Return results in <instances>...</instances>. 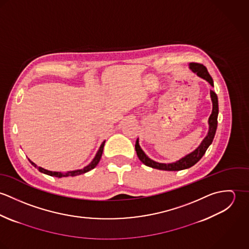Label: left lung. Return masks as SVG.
Masks as SVG:
<instances>
[{
	"mask_svg": "<svg viewBox=\"0 0 249 249\" xmlns=\"http://www.w3.org/2000/svg\"><path fill=\"white\" fill-rule=\"evenodd\" d=\"M189 68L197 76H199V77L205 79L206 81H208L211 84V86L213 87V78L209 74V72L207 71L205 66H203L202 64H198V63H190ZM210 96H211V101H212V104H213V109H212V113H211V115L209 117V120H208L209 130H208V133H207L206 137L202 140L201 143L194 151L185 155L184 157H182L181 159H179L176 162H173V163H159V162H156V161H153L152 159H150L143 152V150L139 144V139H137L136 143H135V149H136V152H137V155H138V158L140 159V161L143 163L145 166L150 167L152 169H157V170H161V171H171V172L189 169V168L193 167L195 164H196L202 158V156L206 152L207 148L213 142V137H214V134H215V130H216V126H217V115H218L217 96L212 90H210Z\"/></svg>",
	"mask_w": 249,
	"mask_h": 249,
	"instance_id": "1",
	"label": "left lung"
}]
</instances>
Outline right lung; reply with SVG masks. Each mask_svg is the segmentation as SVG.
<instances>
[{"mask_svg":"<svg viewBox=\"0 0 249 249\" xmlns=\"http://www.w3.org/2000/svg\"><path fill=\"white\" fill-rule=\"evenodd\" d=\"M105 143H106V141H104V142H102V144H101V146H100L98 152L96 153V156H95L94 159L92 160V162H91L89 165H87L86 167H84L83 169H81V170H75V171H71V172H67V173L52 172V171L45 170V169H43V168H41V167H37L36 164H35L33 161H31L30 159H29V160H30V162L32 163V165H33L34 167H36V169H37L40 173H43V174H45V175H48V176H51V177H55V178H67V177H75V176H79V175L85 174V173H87V172L93 170V169L99 164V162H100V160H101V157H102V154H103V151H104Z\"/></svg>","mask_w":249,"mask_h":249,"instance_id":"add662e5","label":"right lung"}]
</instances>
